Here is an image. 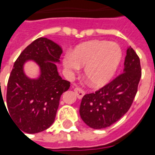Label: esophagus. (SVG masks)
I'll return each mask as SVG.
<instances>
[{
	"instance_id": "obj_1",
	"label": "esophagus",
	"mask_w": 155,
	"mask_h": 155,
	"mask_svg": "<svg viewBox=\"0 0 155 155\" xmlns=\"http://www.w3.org/2000/svg\"><path fill=\"white\" fill-rule=\"evenodd\" d=\"M75 94H76V96H77V97L79 99H81L84 97V95L85 94V92L83 90V89H81V88H75Z\"/></svg>"
}]
</instances>
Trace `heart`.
I'll list each match as a JSON object with an SVG mask.
<instances>
[{
    "instance_id": "heart-1",
    "label": "heart",
    "mask_w": 155,
    "mask_h": 155,
    "mask_svg": "<svg viewBox=\"0 0 155 155\" xmlns=\"http://www.w3.org/2000/svg\"><path fill=\"white\" fill-rule=\"evenodd\" d=\"M122 58L119 45L105 41H93L84 44L73 54L63 59L65 67L75 72L84 67V75L94 87H101L110 80Z\"/></svg>"
}]
</instances>
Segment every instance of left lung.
<instances>
[{
	"mask_svg": "<svg viewBox=\"0 0 155 155\" xmlns=\"http://www.w3.org/2000/svg\"><path fill=\"white\" fill-rule=\"evenodd\" d=\"M141 76L140 58L130 46L124 72L95 93L83 97L80 114L83 121L94 129H102L117 122L130 109Z\"/></svg>",
	"mask_w": 155,
	"mask_h": 155,
	"instance_id": "left-lung-1",
	"label": "left lung"
}]
</instances>
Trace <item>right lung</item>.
<instances>
[{
  "label": "right lung",
  "mask_w": 155,
  "mask_h": 155,
  "mask_svg": "<svg viewBox=\"0 0 155 155\" xmlns=\"http://www.w3.org/2000/svg\"><path fill=\"white\" fill-rule=\"evenodd\" d=\"M62 53L54 41L40 37L26 47L15 61L7 84V110L24 133H40L54 122L60 97L71 85L58 75L54 63L59 62ZM27 60H34L41 67V75L37 80H31L23 73Z\"/></svg>",
  "instance_id": "1"
}]
</instances>
